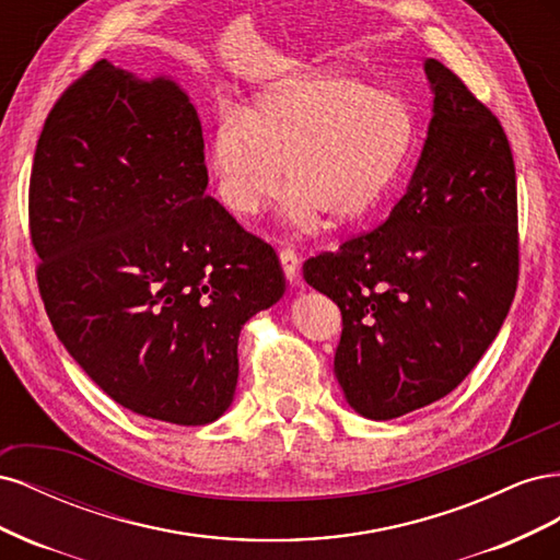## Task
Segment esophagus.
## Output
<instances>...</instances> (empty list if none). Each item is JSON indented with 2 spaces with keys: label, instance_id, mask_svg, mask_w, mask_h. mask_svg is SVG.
I'll return each instance as SVG.
<instances>
[{
  "label": "esophagus",
  "instance_id": "1",
  "mask_svg": "<svg viewBox=\"0 0 560 560\" xmlns=\"http://www.w3.org/2000/svg\"><path fill=\"white\" fill-rule=\"evenodd\" d=\"M280 261H282L284 278L290 280L292 284H299V280H301V276H299L301 259H299L296 249H292V247H282V249H280Z\"/></svg>",
  "mask_w": 560,
  "mask_h": 560
}]
</instances>
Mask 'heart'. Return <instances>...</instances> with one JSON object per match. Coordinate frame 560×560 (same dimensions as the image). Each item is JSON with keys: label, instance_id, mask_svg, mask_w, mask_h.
I'll use <instances>...</instances> for the list:
<instances>
[{"label": "heart", "instance_id": "b5f03b06", "mask_svg": "<svg viewBox=\"0 0 560 560\" xmlns=\"http://www.w3.org/2000/svg\"><path fill=\"white\" fill-rule=\"evenodd\" d=\"M416 142V116L393 91L348 72L282 81L252 107L222 105L210 135V171L219 200L238 217L257 214L280 189L287 212L313 224L364 214L401 173Z\"/></svg>", "mask_w": 560, "mask_h": 560}]
</instances>
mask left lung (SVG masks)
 <instances>
[{
    "mask_svg": "<svg viewBox=\"0 0 560 560\" xmlns=\"http://www.w3.org/2000/svg\"><path fill=\"white\" fill-rule=\"evenodd\" d=\"M428 140L383 224L303 264L343 317L334 374L354 411L399 418L477 366L518 282L516 171L481 100L439 60Z\"/></svg>",
    "mask_w": 560,
    "mask_h": 560,
    "instance_id": "1",
    "label": "left lung"
}]
</instances>
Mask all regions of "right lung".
<instances>
[{"mask_svg":"<svg viewBox=\"0 0 560 560\" xmlns=\"http://www.w3.org/2000/svg\"><path fill=\"white\" fill-rule=\"evenodd\" d=\"M206 189L189 95L107 60L58 97L30 175L39 294L62 346L116 404L175 425L229 409L241 329L284 294L273 247Z\"/></svg>","mask_w":560,"mask_h":560,"instance_id":"obj_1","label":"right lung"}]
</instances>
